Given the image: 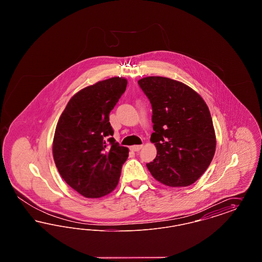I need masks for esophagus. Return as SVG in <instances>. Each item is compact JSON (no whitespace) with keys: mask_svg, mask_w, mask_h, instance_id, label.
Masks as SVG:
<instances>
[{"mask_svg":"<svg viewBox=\"0 0 262 262\" xmlns=\"http://www.w3.org/2000/svg\"><path fill=\"white\" fill-rule=\"evenodd\" d=\"M141 148H142V145H133V146H130V150H133V151H139Z\"/></svg>","mask_w":262,"mask_h":262,"instance_id":"34e87169","label":"esophagus"}]
</instances>
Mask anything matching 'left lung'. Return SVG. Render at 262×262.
Returning <instances> with one entry per match:
<instances>
[{"label":"left lung","instance_id":"obj_1","mask_svg":"<svg viewBox=\"0 0 262 262\" xmlns=\"http://www.w3.org/2000/svg\"><path fill=\"white\" fill-rule=\"evenodd\" d=\"M152 107L157 155L146 166L168 187H187L210 165L216 137L209 109L193 89L174 79L148 76L138 80Z\"/></svg>","mask_w":262,"mask_h":262}]
</instances>
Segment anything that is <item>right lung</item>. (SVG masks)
<instances>
[{
    "instance_id": "right-lung-1",
    "label": "right lung",
    "mask_w": 262,
    "mask_h": 262,
    "mask_svg": "<svg viewBox=\"0 0 262 262\" xmlns=\"http://www.w3.org/2000/svg\"><path fill=\"white\" fill-rule=\"evenodd\" d=\"M127 81L112 77L81 89L56 126L53 156L63 181L81 195L98 199L117 187L128 149L113 137L109 114Z\"/></svg>"
}]
</instances>
